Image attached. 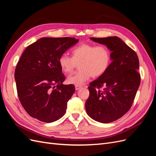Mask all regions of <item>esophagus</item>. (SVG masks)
<instances>
[{"instance_id":"34e87169","label":"esophagus","mask_w":156,"mask_h":156,"mask_svg":"<svg viewBox=\"0 0 156 156\" xmlns=\"http://www.w3.org/2000/svg\"><path fill=\"white\" fill-rule=\"evenodd\" d=\"M75 90H79L80 88H82L81 86H78V85H75Z\"/></svg>"}]
</instances>
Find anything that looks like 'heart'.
Returning a JSON list of instances; mask_svg holds the SVG:
<instances>
[{
	"label": "heart",
	"instance_id": "1",
	"mask_svg": "<svg viewBox=\"0 0 156 156\" xmlns=\"http://www.w3.org/2000/svg\"><path fill=\"white\" fill-rule=\"evenodd\" d=\"M72 57L66 54L58 58L59 65L64 73H70L79 63V69L69 75L68 83L81 86L92 76L98 77L104 73L111 62V51L105 45L82 44L71 50Z\"/></svg>",
	"mask_w": 156,
	"mask_h": 156
}]
</instances>
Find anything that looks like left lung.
Here are the masks:
<instances>
[{
    "mask_svg": "<svg viewBox=\"0 0 156 156\" xmlns=\"http://www.w3.org/2000/svg\"><path fill=\"white\" fill-rule=\"evenodd\" d=\"M105 45L111 52V63L106 72L90 83V96L85 103L88 115L101 123L119 119L128 111L140 83L137 55L120 37H90ZM104 87L105 91L96 88Z\"/></svg>",
    "mask_w": 156,
    "mask_h": 156,
    "instance_id": "obj_1",
    "label": "left lung"
}]
</instances>
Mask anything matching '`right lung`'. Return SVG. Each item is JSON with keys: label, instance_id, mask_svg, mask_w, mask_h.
<instances>
[{"label": "right lung", "instance_id": "right-lung-1", "mask_svg": "<svg viewBox=\"0 0 156 156\" xmlns=\"http://www.w3.org/2000/svg\"><path fill=\"white\" fill-rule=\"evenodd\" d=\"M79 41L75 37H41L23 52L15 70L17 94L32 118L50 123L62 118L75 89L64 85L58 58Z\"/></svg>", "mask_w": 156, "mask_h": 156}]
</instances>
